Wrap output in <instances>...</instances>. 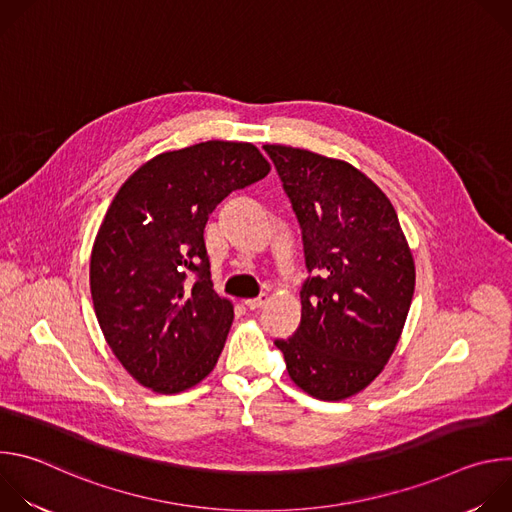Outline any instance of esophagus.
Instances as JSON below:
<instances>
[{"mask_svg":"<svg viewBox=\"0 0 512 512\" xmlns=\"http://www.w3.org/2000/svg\"><path fill=\"white\" fill-rule=\"evenodd\" d=\"M267 304V294H261L259 298H249V300H245V306L249 308V310H259V308H263Z\"/></svg>","mask_w":512,"mask_h":512,"instance_id":"1","label":"esophagus"}]
</instances>
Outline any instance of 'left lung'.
<instances>
[{
	"mask_svg": "<svg viewBox=\"0 0 512 512\" xmlns=\"http://www.w3.org/2000/svg\"><path fill=\"white\" fill-rule=\"evenodd\" d=\"M302 229V322L275 340L302 391L342 401L389 362L413 300L415 265L385 192L348 162L263 145Z\"/></svg>",
	"mask_w": 512,
	"mask_h": 512,
	"instance_id": "obj_1",
	"label": "left lung"
}]
</instances>
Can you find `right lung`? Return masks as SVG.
Returning a JSON list of instances; mask_svg holds the SVG:
<instances>
[{
	"label": "right lung",
	"instance_id": "obj_1",
	"mask_svg": "<svg viewBox=\"0 0 512 512\" xmlns=\"http://www.w3.org/2000/svg\"><path fill=\"white\" fill-rule=\"evenodd\" d=\"M269 170L253 143L212 139L152 158L115 194L91 253V296L139 385L182 393L214 369L233 304L212 289L204 227L218 202Z\"/></svg>",
	"mask_w": 512,
	"mask_h": 512
}]
</instances>
